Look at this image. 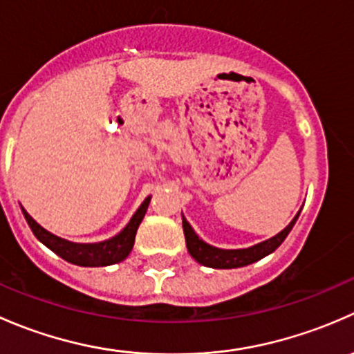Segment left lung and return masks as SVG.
<instances>
[{
	"label": "left lung",
	"instance_id": "obj_1",
	"mask_svg": "<svg viewBox=\"0 0 354 354\" xmlns=\"http://www.w3.org/2000/svg\"><path fill=\"white\" fill-rule=\"evenodd\" d=\"M299 212H301V210H299ZM299 212L296 214L295 219H292L281 233H277L276 236L269 238V240L262 241V243L250 246V248L238 250H224L205 243L203 240H200L198 234L195 233L194 227L190 226V223L183 217V233L185 240H187L188 253H190L198 263H202V266L205 267H212V269H238V267L250 266V263L257 262V260L263 259V257H267L269 253H272L277 246L286 240L289 231L292 230L296 219H298Z\"/></svg>",
	"mask_w": 354,
	"mask_h": 354
}]
</instances>
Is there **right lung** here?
Returning <instances> with one entry per match:
<instances>
[{
  "instance_id": "1",
  "label": "right lung",
  "mask_w": 354,
  "mask_h": 354,
  "mask_svg": "<svg viewBox=\"0 0 354 354\" xmlns=\"http://www.w3.org/2000/svg\"><path fill=\"white\" fill-rule=\"evenodd\" d=\"M149 202H151V197L144 200V203L138 207V210L133 214L130 223L124 226L121 233H118L116 236L109 238L106 241H99V243H73V241H68L65 238H59L56 234L49 233L41 224L35 223L24 207L22 212L34 236L42 245L48 246L51 252L62 257L63 260L80 267H106L121 262V260H124L130 255L135 243V234H137L138 226H140L142 219H144L145 212H147Z\"/></svg>"
}]
</instances>
